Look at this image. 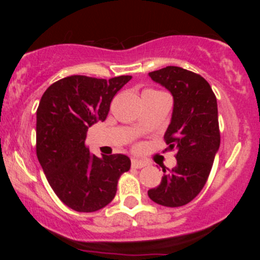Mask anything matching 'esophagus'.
Wrapping results in <instances>:
<instances>
[{"instance_id":"esophagus-1","label":"esophagus","mask_w":260,"mask_h":260,"mask_svg":"<svg viewBox=\"0 0 260 260\" xmlns=\"http://www.w3.org/2000/svg\"><path fill=\"white\" fill-rule=\"evenodd\" d=\"M144 166H147V162H144V161L138 160V159H132V168L142 169L144 168Z\"/></svg>"}]
</instances>
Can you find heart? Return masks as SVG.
Listing matches in <instances>:
<instances>
[{
    "instance_id": "1",
    "label": "heart",
    "mask_w": 260,
    "mask_h": 260,
    "mask_svg": "<svg viewBox=\"0 0 260 260\" xmlns=\"http://www.w3.org/2000/svg\"><path fill=\"white\" fill-rule=\"evenodd\" d=\"M147 91H154V90H147Z\"/></svg>"
}]
</instances>
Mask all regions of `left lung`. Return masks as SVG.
I'll use <instances>...</instances> for the list:
<instances>
[{"instance_id":"1","label":"left lung","mask_w":260,"mask_h":260,"mask_svg":"<svg viewBox=\"0 0 260 260\" xmlns=\"http://www.w3.org/2000/svg\"><path fill=\"white\" fill-rule=\"evenodd\" d=\"M174 96L172 117L165 138L166 150L177 151V165L162 169L157 187L148 190L151 201L164 207L186 205L205 186L220 147L216 96L199 74L176 66L149 73Z\"/></svg>"}]
</instances>
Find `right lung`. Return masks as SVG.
<instances>
[{
    "instance_id": "add662e5",
    "label": "right lung",
    "mask_w": 260,
    "mask_h": 260,
    "mask_svg": "<svg viewBox=\"0 0 260 260\" xmlns=\"http://www.w3.org/2000/svg\"><path fill=\"white\" fill-rule=\"evenodd\" d=\"M131 76L109 80L66 77L41 96L37 111V155L50 186L63 204L79 213L106 207L117 182L131 168L123 154L98 157L85 147L88 128L104 122L110 104Z\"/></svg>"
}]
</instances>
